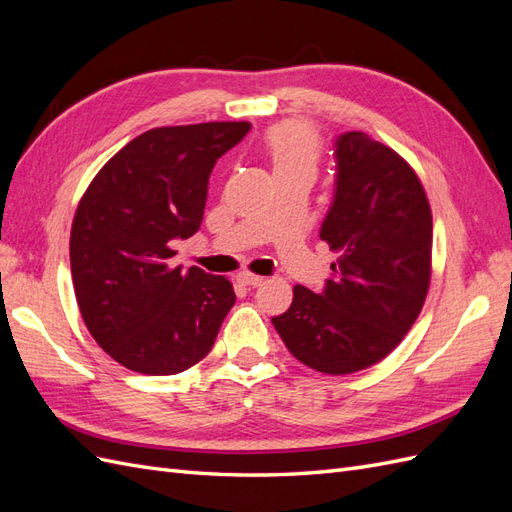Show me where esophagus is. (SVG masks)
I'll return each mask as SVG.
<instances>
[{
    "label": "esophagus",
    "mask_w": 512,
    "mask_h": 512,
    "mask_svg": "<svg viewBox=\"0 0 512 512\" xmlns=\"http://www.w3.org/2000/svg\"><path fill=\"white\" fill-rule=\"evenodd\" d=\"M237 280L243 284V286H260L262 284V280H265V277H260V275H254V273H250V271H243V273H239L237 275Z\"/></svg>",
    "instance_id": "1"
}]
</instances>
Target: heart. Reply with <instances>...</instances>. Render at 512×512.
<instances>
[{"mask_svg": "<svg viewBox=\"0 0 512 512\" xmlns=\"http://www.w3.org/2000/svg\"><path fill=\"white\" fill-rule=\"evenodd\" d=\"M267 156L271 160L275 177L286 175H312L320 162V136L307 123L288 121L269 130L265 138Z\"/></svg>", "mask_w": 512, "mask_h": 512, "instance_id": "1", "label": "heart"}]
</instances>
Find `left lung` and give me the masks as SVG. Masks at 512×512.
I'll return each mask as SVG.
<instances>
[{
    "instance_id": "8db88e82",
    "label": "left lung",
    "mask_w": 512,
    "mask_h": 512,
    "mask_svg": "<svg viewBox=\"0 0 512 512\" xmlns=\"http://www.w3.org/2000/svg\"><path fill=\"white\" fill-rule=\"evenodd\" d=\"M337 188L320 239L337 254L320 294L294 286L271 322L294 359L344 376L389 356L412 329L431 280V207L414 168L365 132L335 143Z\"/></svg>"
}]
</instances>
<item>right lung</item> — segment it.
<instances>
[{
	"mask_svg": "<svg viewBox=\"0 0 512 512\" xmlns=\"http://www.w3.org/2000/svg\"><path fill=\"white\" fill-rule=\"evenodd\" d=\"M247 132V121L147 130L81 196L70 230L76 303L119 365L173 376L213 348L235 290L224 275L170 265V243L200 228L211 170Z\"/></svg>",
	"mask_w": 512,
	"mask_h": 512,
	"instance_id": "1",
	"label": "right lung"
}]
</instances>
